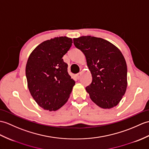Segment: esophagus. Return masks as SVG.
Segmentation results:
<instances>
[{"instance_id":"esophagus-1","label":"esophagus","mask_w":149,"mask_h":149,"mask_svg":"<svg viewBox=\"0 0 149 149\" xmlns=\"http://www.w3.org/2000/svg\"><path fill=\"white\" fill-rule=\"evenodd\" d=\"M81 75H82V72H79V73H78L77 74H76V77H77V78L78 79H80V77H81Z\"/></svg>"}]
</instances>
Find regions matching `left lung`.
<instances>
[{"instance_id": "left-lung-1", "label": "left lung", "mask_w": 149, "mask_h": 149, "mask_svg": "<svg viewBox=\"0 0 149 149\" xmlns=\"http://www.w3.org/2000/svg\"><path fill=\"white\" fill-rule=\"evenodd\" d=\"M84 54L92 82L86 88L90 98L102 109H111L121 100L127 88V65L120 51L102 38L82 36L73 39Z\"/></svg>"}]
</instances>
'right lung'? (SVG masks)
<instances>
[{"instance_id":"right-lung-1","label":"right lung","mask_w":149,"mask_h":149,"mask_svg":"<svg viewBox=\"0 0 149 149\" xmlns=\"http://www.w3.org/2000/svg\"><path fill=\"white\" fill-rule=\"evenodd\" d=\"M72 39L54 37L37 46L28 59L26 77L31 95L44 110L55 111L70 96L75 81L62 58L70 49Z\"/></svg>"}]
</instances>
